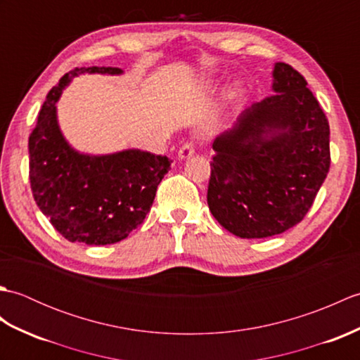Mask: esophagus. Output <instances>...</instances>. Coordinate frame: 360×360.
Returning a JSON list of instances; mask_svg holds the SVG:
<instances>
[{"instance_id":"34e87169","label":"esophagus","mask_w":360,"mask_h":360,"mask_svg":"<svg viewBox=\"0 0 360 360\" xmlns=\"http://www.w3.org/2000/svg\"><path fill=\"white\" fill-rule=\"evenodd\" d=\"M193 153H195V143H193L192 141H187V142L179 148L178 156H179L181 159H187V158L192 156Z\"/></svg>"}]
</instances>
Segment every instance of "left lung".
I'll use <instances>...</instances> for the list:
<instances>
[{
  "label": "left lung",
  "mask_w": 360,
  "mask_h": 360,
  "mask_svg": "<svg viewBox=\"0 0 360 360\" xmlns=\"http://www.w3.org/2000/svg\"><path fill=\"white\" fill-rule=\"evenodd\" d=\"M275 94L244 111L213 142L207 204L241 238L283 233L307 217L330 172V124L307 80L286 63L274 68ZM285 129V134L266 133Z\"/></svg>",
  "instance_id": "8db88e82"
}]
</instances>
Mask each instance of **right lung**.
I'll return each mask as SVG.
<instances>
[{
    "label": "right lung",
    "instance_id": "right-lung-1",
    "mask_svg": "<svg viewBox=\"0 0 360 360\" xmlns=\"http://www.w3.org/2000/svg\"><path fill=\"white\" fill-rule=\"evenodd\" d=\"M77 72L122 71L75 68L49 91L29 136V179L37 205L60 235L103 246L127 238L142 223L173 160L141 150L110 156L74 151L58 129L56 102Z\"/></svg>",
    "mask_w": 360,
    "mask_h": 360
}]
</instances>
